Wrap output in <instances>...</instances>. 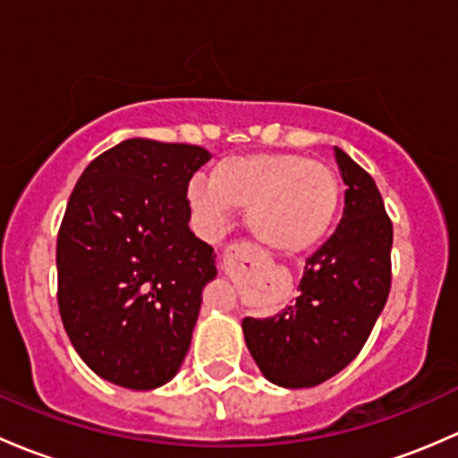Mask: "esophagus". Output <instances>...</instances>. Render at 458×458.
Instances as JSON below:
<instances>
[{
	"label": "esophagus",
	"instance_id": "34e87169",
	"mask_svg": "<svg viewBox=\"0 0 458 458\" xmlns=\"http://www.w3.org/2000/svg\"><path fill=\"white\" fill-rule=\"evenodd\" d=\"M256 260H258V253L253 251L247 242H235L225 249L223 267L225 271H233V268L242 267V264H256Z\"/></svg>",
	"mask_w": 458,
	"mask_h": 458
}]
</instances>
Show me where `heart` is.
Segmentation results:
<instances>
[{"mask_svg":"<svg viewBox=\"0 0 458 458\" xmlns=\"http://www.w3.org/2000/svg\"><path fill=\"white\" fill-rule=\"evenodd\" d=\"M339 178L322 160L289 152L238 154L218 160L209 181H191V207L218 231L231 209H247L249 233L280 256L322 242L339 209Z\"/></svg>","mask_w":458,"mask_h":458,"instance_id":"1","label":"heart"}]
</instances>
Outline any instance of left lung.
Here are the masks:
<instances>
[{"label":"left lung","instance_id":"8db88e82","mask_svg":"<svg viewBox=\"0 0 458 458\" xmlns=\"http://www.w3.org/2000/svg\"><path fill=\"white\" fill-rule=\"evenodd\" d=\"M344 185L337 229L306 260L295 304L273 318H244L258 369L282 388H310L346 369L390 293L393 223L370 174L335 148Z\"/></svg>","mask_w":458,"mask_h":458}]
</instances>
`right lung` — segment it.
I'll list each match as a JSON object with an SVG mask.
<instances>
[{
    "mask_svg": "<svg viewBox=\"0 0 458 458\" xmlns=\"http://www.w3.org/2000/svg\"><path fill=\"white\" fill-rule=\"evenodd\" d=\"M211 154L127 139L79 178L56 240L59 313L74 351L110 384L152 390L181 370L214 249L190 229L187 185Z\"/></svg>",
    "mask_w": 458,
    "mask_h": 458,
    "instance_id": "add662e5",
    "label": "right lung"
}]
</instances>
